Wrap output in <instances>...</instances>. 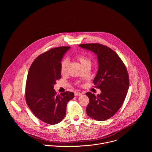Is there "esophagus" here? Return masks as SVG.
Here are the masks:
<instances>
[{"label": "esophagus", "instance_id": "1", "mask_svg": "<svg viewBox=\"0 0 152 152\" xmlns=\"http://www.w3.org/2000/svg\"><path fill=\"white\" fill-rule=\"evenodd\" d=\"M74 95H75V96H80L82 95V94L80 92L75 91V92H74Z\"/></svg>", "mask_w": 152, "mask_h": 152}]
</instances>
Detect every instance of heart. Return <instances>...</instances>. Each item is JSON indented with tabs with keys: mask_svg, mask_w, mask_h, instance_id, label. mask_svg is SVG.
<instances>
[{
	"mask_svg": "<svg viewBox=\"0 0 152 152\" xmlns=\"http://www.w3.org/2000/svg\"><path fill=\"white\" fill-rule=\"evenodd\" d=\"M77 59L78 60V61L80 63V64L83 66V67H84L87 65H91V60L83 55H79L77 57ZM69 64V61L67 59H65L63 61L61 65V73L65 74L67 71L68 67Z\"/></svg>",
	"mask_w": 152,
	"mask_h": 152,
	"instance_id": "obj_1",
	"label": "heart"
}]
</instances>
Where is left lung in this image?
<instances>
[{
  "label": "left lung",
  "instance_id": "obj_1",
  "mask_svg": "<svg viewBox=\"0 0 152 152\" xmlns=\"http://www.w3.org/2000/svg\"><path fill=\"white\" fill-rule=\"evenodd\" d=\"M79 46L93 52L98 61V69L93 83L101 93L96 96L86 93L89 99L87 115L96 121H105L118 112L125 101L129 86L127 69L119 56L107 46L97 43Z\"/></svg>",
  "mask_w": 152,
  "mask_h": 152
}]
</instances>
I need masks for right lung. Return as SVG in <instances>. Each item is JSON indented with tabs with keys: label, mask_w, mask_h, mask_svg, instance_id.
Instances as JSON below:
<instances>
[{
	"label": "right lung",
	"mask_w": 152,
	"mask_h": 152,
	"mask_svg": "<svg viewBox=\"0 0 152 152\" xmlns=\"http://www.w3.org/2000/svg\"><path fill=\"white\" fill-rule=\"evenodd\" d=\"M70 47L52 48L38 56L30 66L26 84V101L40 120L50 125L64 118L68 102L74 97L72 92L56 95L54 86L61 78L62 58Z\"/></svg>",
	"instance_id": "obj_1"
}]
</instances>
